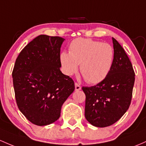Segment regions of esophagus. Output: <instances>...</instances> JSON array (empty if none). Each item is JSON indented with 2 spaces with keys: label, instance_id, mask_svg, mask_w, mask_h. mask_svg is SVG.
<instances>
[{
  "label": "esophagus",
  "instance_id": "esophagus-1",
  "mask_svg": "<svg viewBox=\"0 0 146 146\" xmlns=\"http://www.w3.org/2000/svg\"><path fill=\"white\" fill-rule=\"evenodd\" d=\"M81 86L79 85L78 83H75V89H76V91H80L81 89Z\"/></svg>",
  "mask_w": 146,
  "mask_h": 146
}]
</instances>
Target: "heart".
<instances>
[{
  "mask_svg": "<svg viewBox=\"0 0 146 146\" xmlns=\"http://www.w3.org/2000/svg\"><path fill=\"white\" fill-rule=\"evenodd\" d=\"M60 62L67 76H72L78 70L88 82L98 83L106 78L111 70L113 50L108 44L85 38H77L69 46V53L62 52Z\"/></svg>",
  "mask_w": 146,
  "mask_h": 146,
  "instance_id": "b5f03b06",
  "label": "heart"
}]
</instances>
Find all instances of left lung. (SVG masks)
<instances>
[{
	"label": "left lung",
	"mask_w": 146,
	"mask_h": 146,
	"mask_svg": "<svg viewBox=\"0 0 146 146\" xmlns=\"http://www.w3.org/2000/svg\"><path fill=\"white\" fill-rule=\"evenodd\" d=\"M113 64L106 78L90 87L83 86L86 95L85 118L92 125L105 127L118 121L127 111L132 100L135 74L127 54L112 38Z\"/></svg>",
	"instance_id": "obj_1"
}]
</instances>
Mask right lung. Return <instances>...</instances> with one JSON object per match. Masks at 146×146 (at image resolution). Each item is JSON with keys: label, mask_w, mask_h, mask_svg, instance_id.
<instances>
[{"label": "right lung", "mask_w": 146, "mask_h": 146, "mask_svg": "<svg viewBox=\"0 0 146 146\" xmlns=\"http://www.w3.org/2000/svg\"><path fill=\"white\" fill-rule=\"evenodd\" d=\"M64 40L39 35L16 60L12 78L17 105L36 125H47L59 119L62 105L75 90L73 80L60 70V48Z\"/></svg>", "instance_id": "right-lung-1"}]
</instances>
